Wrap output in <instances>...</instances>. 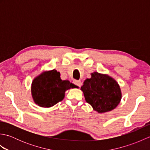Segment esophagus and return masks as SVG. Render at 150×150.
Instances as JSON below:
<instances>
[{
    "mask_svg": "<svg viewBox=\"0 0 150 150\" xmlns=\"http://www.w3.org/2000/svg\"><path fill=\"white\" fill-rule=\"evenodd\" d=\"M73 84H75L76 86H77L78 87L81 88L82 86V82L81 81H77V80H74L73 81Z\"/></svg>",
    "mask_w": 150,
    "mask_h": 150,
    "instance_id": "34e87169",
    "label": "esophagus"
}]
</instances>
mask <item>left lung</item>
Segmentation results:
<instances>
[{"instance_id": "obj_1", "label": "left lung", "mask_w": 150, "mask_h": 150, "mask_svg": "<svg viewBox=\"0 0 150 150\" xmlns=\"http://www.w3.org/2000/svg\"><path fill=\"white\" fill-rule=\"evenodd\" d=\"M91 75L90 79L84 81L81 88L86 101L99 113L114 110L122 98L118 82L107 74L95 71Z\"/></svg>"}]
</instances>
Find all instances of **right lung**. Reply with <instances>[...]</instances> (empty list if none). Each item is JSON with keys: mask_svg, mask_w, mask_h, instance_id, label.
<instances>
[{"mask_svg": "<svg viewBox=\"0 0 150 150\" xmlns=\"http://www.w3.org/2000/svg\"><path fill=\"white\" fill-rule=\"evenodd\" d=\"M78 86L69 81H62L55 69L44 71L35 78L31 92L34 103L42 108H50L64 99L66 91Z\"/></svg>", "mask_w": 150, "mask_h": 150, "instance_id": "1", "label": "right lung"}]
</instances>
